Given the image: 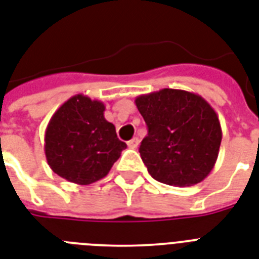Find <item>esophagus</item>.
Masks as SVG:
<instances>
[{
  "label": "esophagus",
  "mask_w": 259,
  "mask_h": 259,
  "mask_svg": "<svg viewBox=\"0 0 259 259\" xmlns=\"http://www.w3.org/2000/svg\"><path fill=\"white\" fill-rule=\"evenodd\" d=\"M138 145H140V140L138 138H133V140H130L129 142H127V146H129L130 149H137L138 148Z\"/></svg>",
  "instance_id": "obj_1"
}]
</instances>
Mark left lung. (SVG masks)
I'll use <instances>...</instances> for the list:
<instances>
[{
    "label": "left lung",
    "instance_id": "left-lung-1",
    "mask_svg": "<svg viewBox=\"0 0 259 259\" xmlns=\"http://www.w3.org/2000/svg\"><path fill=\"white\" fill-rule=\"evenodd\" d=\"M136 105L148 126L140 154L151 177L180 188L205 180L222 140L220 119L209 102L186 90L162 89L138 96Z\"/></svg>",
    "mask_w": 259,
    "mask_h": 259
}]
</instances>
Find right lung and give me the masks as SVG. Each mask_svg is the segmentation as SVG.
<instances>
[{"mask_svg": "<svg viewBox=\"0 0 259 259\" xmlns=\"http://www.w3.org/2000/svg\"><path fill=\"white\" fill-rule=\"evenodd\" d=\"M104 111V102L83 94L58 108L45 132V155L54 173L77 185L108 176L126 144L118 140Z\"/></svg>", "mask_w": 259, "mask_h": 259, "instance_id": "right-lung-1", "label": "right lung"}]
</instances>
